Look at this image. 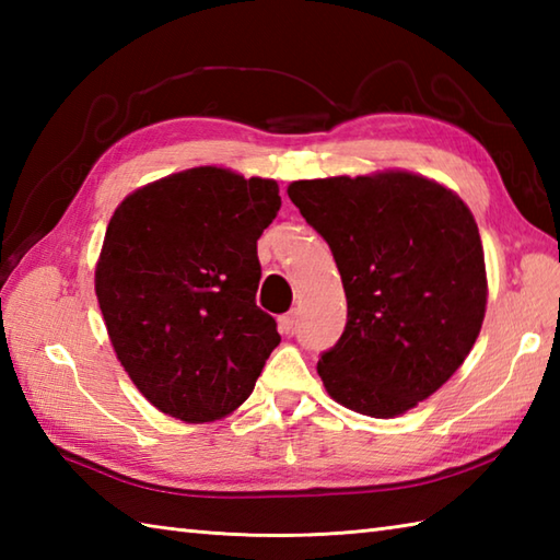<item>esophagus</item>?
<instances>
[{"label":"esophagus","instance_id":"34e87169","mask_svg":"<svg viewBox=\"0 0 560 560\" xmlns=\"http://www.w3.org/2000/svg\"><path fill=\"white\" fill-rule=\"evenodd\" d=\"M295 325H299V313H295V311H291V313H287V315H281V317H279V329H281V335H293V331H295Z\"/></svg>","mask_w":560,"mask_h":560}]
</instances>
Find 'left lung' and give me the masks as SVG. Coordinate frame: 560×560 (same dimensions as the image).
I'll list each match as a JSON object with an SVG mask.
<instances>
[{
  "mask_svg": "<svg viewBox=\"0 0 560 560\" xmlns=\"http://www.w3.org/2000/svg\"><path fill=\"white\" fill-rule=\"evenodd\" d=\"M289 197L325 237L349 315L317 363L341 407L395 419L443 387L477 341L489 283L469 207L407 171L295 180Z\"/></svg>",
  "mask_w": 560,
  "mask_h": 560,
  "instance_id": "1",
  "label": "left lung"
}]
</instances>
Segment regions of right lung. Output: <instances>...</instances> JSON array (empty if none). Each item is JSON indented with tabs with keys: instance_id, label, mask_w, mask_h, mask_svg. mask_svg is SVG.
<instances>
[{
	"instance_id": "1",
	"label": "right lung",
	"mask_w": 560,
	"mask_h": 560,
	"mask_svg": "<svg viewBox=\"0 0 560 560\" xmlns=\"http://www.w3.org/2000/svg\"><path fill=\"white\" fill-rule=\"evenodd\" d=\"M279 207L273 180L199 165L115 209L96 295L117 361L159 411L207 423L253 395L281 341L255 303L257 241Z\"/></svg>"
}]
</instances>
